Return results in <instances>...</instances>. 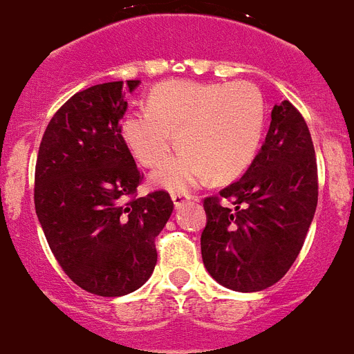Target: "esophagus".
<instances>
[{
	"mask_svg": "<svg viewBox=\"0 0 354 354\" xmlns=\"http://www.w3.org/2000/svg\"><path fill=\"white\" fill-rule=\"evenodd\" d=\"M190 199H192L190 195H186V194H174V195H171V201H174L175 208H183V206H185Z\"/></svg>",
	"mask_w": 354,
	"mask_h": 354,
	"instance_id": "esophagus-1",
	"label": "esophagus"
}]
</instances>
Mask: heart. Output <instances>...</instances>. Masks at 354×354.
I'll use <instances>...</instances> for the list:
<instances>
[{
  "mask_svg": "<svg viewBox=\"0 0 354 354\" xmlns=\"http://www.w3.org/2000/svg\"><path fill=\"white\" fill-rule=\"evenodd\" d=\"M265 100L250 82H164L151 89L148 107L126 113L120 137L131 155L153 168L157 188L185 194L208 177L232 179L256 157L265 131Z\"/></svg>",
  "mask_w": 354,
  "mask_h": 354,
  "instance_id": "obj_1",
  "label": "heart"
}]
</instances>
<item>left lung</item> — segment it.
Returning a JSON list of instances; mask_svg holds the SVG:
<instances>
[{"instance_id": "1", "label": "left lung", "mask_w": 354, "mask_h": 354, "mask_svg": "<svg viewBox=\"0 0 354 354\" xmlns=\"http://www.w3.org/2000/svg\"><path fill=\"white\" fill-rule=\"evenodd\" d=\"M219 198H230L232 209ZM318 205L315 146L304 117L274 106L265 142L241 179L206 197L201 254L210 276L237 292H257L283 278L304 247Z\"/></svg>"}]
</instances>
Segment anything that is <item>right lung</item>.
I'll return each mask as SVG.
<instances>
[{"mask_svg": "<svg viewBox=\"0 0 354 354\" xmlns=\"http://www.w3.org/2000/svg\"><path fill=\"white\" fill-rule=\"evenodd\" d=\"M107 82L76 93L39 144L34 206L50 250L78 287L97 296L140 289L157 265L155 237L174 212L166 192L137 197L142 175L120 137L126 89Z\"/></svg>", "mask_w": 354, "mask_h": 354, "instance_id": "add662e5", "label": "right lung"}]
</instances>
